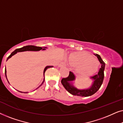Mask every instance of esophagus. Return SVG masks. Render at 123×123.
Masks as SVG:
<instances>
[{
    "mask_svg": "<svg viewBox=\"0 0 123 123\" xmlns=\"http://www.w3.org/2000/svg\"><path fill=\"white\" fill-rule=\"evenodd\" d=\"M64 66H65V64L64 63V62H61V63H60L58 65L59 67H64Z\"/></svg>",
    "mask_w": 123,
    "mask_h": 123,
    "instance_id": "obj_1",
    "label": "esophagus"
}]
</instances>
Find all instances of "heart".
<instances>
[{"label":"heart","mask_w":123,"mask_h":123,"mask_svg":"<svg viewBox=\"0 0 123 123\" xmlns=\"http://www.w3.org/2000/svg\"><path fill=\"white\" fill-rule=\"evenodd\" d=\"M69 62L72 66L78 67V72L84 77L91 76L98 68V60L86 51L72 54L69 56Z\"/></svg>","instance_id":"1"}]
</instances>
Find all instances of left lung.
Segmentation results:
<instances>
[{"label": "left lung", "instance_id": "obj_1", "mask_svg": "<svg viewBox=\"0 0 123 123\" xmlns=\"http://www.w3.org/2000/svg\"><path fill=\"white\" fill-rule=\"evenodd\" d=\"M95 55L98 58L99 62L101 64V66L99 69L97 74L91 77V78L93 80V82L90 88L83 89V90H79L76 87H74L70 82L75 80V77L73 72H69V74L68 77L64 78L62 80L61 82L64 87L66 89L67 91L71 93L72 95L82 97L90 96L95 94L101 86L104 78V70H105V63H104V62L98 54H96Z\"/></svg>", "mask_w": 123, "mask_h": 123}]
</instances>
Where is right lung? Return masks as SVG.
<instances>
[{
    "label": "right lung",
    "instance_id": "1",
    "mask_svg": "<svg viewBox=\"0 0 123 123\" xmlns=\"http://www.w3.org/2000/svg\"><path fill=\"white\" fill-rule=\"evenodd\" d=\"M46 48H44V47H43V48H41V47L35 46H33V45H28V46H23V48H19V49H17L15 50L14 51H13L12 53H11V54L8 57L7 60L9 59V58H11V57L13 56V55H15V54H16L18 53V52L26 51H39V50H45V49H46ZM51 67H53V66H46V67H45V69H44V70H43V76H44V75H45V71H46V70L48 69V68H51ZM6 69H5V74H6ZM44 80H45V76H44V78H43V83H41V85H40L39 87H40L42 85H43V82H44ZM8 83H9V82H8ZM19 92H21V91H19ZM24 93H27V92H24Z\"/></svg>",
    "mask_w": 123,
    "mask_h": 123
}]
</instances>
